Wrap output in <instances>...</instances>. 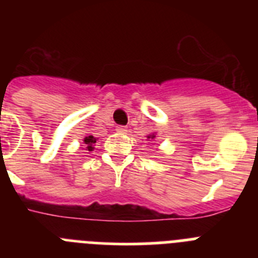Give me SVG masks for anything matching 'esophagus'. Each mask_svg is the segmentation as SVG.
Returning <instances> with one entry per match:
<instances>
[{
  "mask_svg": "<svg viewBox=\"0 0 258 258\" xmlns=\"http://www.w3.org/2000/svg\"><path fill=\"white\" fill-rule=\"evenodd\" d=\"M116 132H117V133H126L127 127L126 126H122V125H120V126L116 127Z\"/></svg>",
  "mask_w": 258,
  "mask_h": 258,
  "instance_id": "obj_1",
  "label": "esophagus"
}]
</instances>
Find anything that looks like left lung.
I'll use <instances>...</instances> for the list:
<instances>
[{"instance_id": "8db88e82", "label": "left lung", "mask_w": 258, "mask_h": 258, "mask_svg": "<svg viewBox=\"0 0 258 258\" xmlns=\"http://www.w3.org/2000/svg\"><path fill=\"white\" fill-rule=\"evenodd\" d=\"M155 137H156V134L152 133L150 134V136H147V140H155Z\"/></svg>"}]
</instances>
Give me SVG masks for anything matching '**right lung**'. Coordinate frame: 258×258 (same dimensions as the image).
<instances>
[{
  "label": "right lung",
  "instance_id": "right-lung-1",
  "mask_svg": "<svg viewBox=\"0 0 258 258\" xmlns=\"http://www.w3.org/2000/svg\"><path fill=\"white\" fill-rule=\"evenodd\" d=\"M97 142V138H94L93 136H88L84 138V143H85L86 149L89 150V151H93L94 150V143Z\"/></svg>",
  "mask_w": 258,
  "mask_h": 258
}]
</instances>
